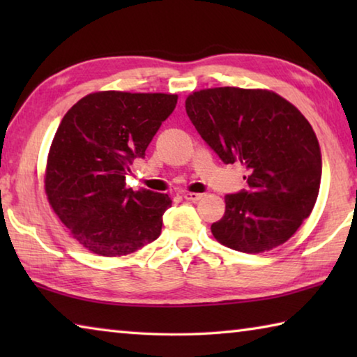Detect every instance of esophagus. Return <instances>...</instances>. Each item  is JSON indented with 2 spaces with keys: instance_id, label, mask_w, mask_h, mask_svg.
I'll list each match as a JSON object with an SVG mask.
<instances>
[{
  "instance_id": "1",
  "label": "esophagus",
  "mask_w": 357,
  "mask_h": 357,
  "mask_svg": "<svg viewBox=\"0 0 357 357\" xmlns=\"http://www.w3.org/2000/svg\"><path fill=\"white\" fill-rule=\"evenodd\" d=\"M183 197L189 202H198L203 198V193H195V192H184Z\"/></svg>"
}]
</instances>
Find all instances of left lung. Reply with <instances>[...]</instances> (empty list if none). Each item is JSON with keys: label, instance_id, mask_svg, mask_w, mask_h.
I'll return each instance as SVG.
<instances>
[{"label": "left lung", "instance_id": "obj_1", "mask_svg": "<svg viewBox=\"0 0 357 357\" xmlns=\"http://www.w3.org/2000/svg\"><path fill=\"white\" fill-rule=\"evenodd\" d=\"M187 116L223 164H243L249 189L225 197L211 225L229 249L259 253L293 236L310 215L321 183V151L309 121L279 94L213 88L190 94Z\"/></svg>", "mask_w": 357, "mask_h": 357}]
</instances>
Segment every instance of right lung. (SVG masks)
Listing matches in <instances>:
<instances>
[{"mask_svg":"<svg viewBox=\"0 0 357 357\" xmlns=\"http://www.w3.org/2000/svg\"><path fill=\"white\" fill-rule=\"evenodd\" d=\"M176 102L174 94L100 91L64 114L48 153L45 192L72 238L88 250L121 257L159 238L170 197L134 192L126 176Z\"/></svg>","mask_w":357,"mask_h":357,"instance_id":"right-lung-1","label":"right lung"}]
</instances>
